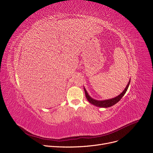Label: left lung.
I'll return each instance as SVG.
<instances>
[{
	"label": "left lung",
	"mask_w": 153,
	"mask_h": 153,
	"mask_svg": "<svg viewBox=\"0 0 153 153\" xmlns=\"http://www.w3.org/2000/svg\"><path fill=\"white\" fill-rule=\"evenodd\" d=\"M130 79L129 82L127 85V86L125 88V89L123 91V92L120 94L118 96H117L115 97H114L112 99H109V100H104V101H97L96 100H94L92 97H91L89 96V95L88 94V93H87L86 89L84 88V91L85 93V96L86 97L87 99V100L90 102L91 104L97 106V107H109L111 106L114 105V104H115L116 103H117L121 99L122 97L124 96V94L126 93V91H127L128 88L130 85Z\"/></svg>",
	"instance_id": "1"
}]
</instances>
